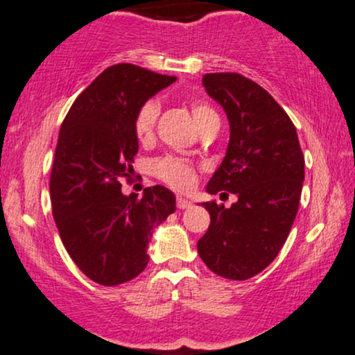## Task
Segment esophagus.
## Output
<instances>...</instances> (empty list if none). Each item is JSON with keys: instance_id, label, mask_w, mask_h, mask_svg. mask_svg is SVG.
<instances>
[{"instance_id": "1", "label": "esophagus", "mask_w": 355, "mask_h": 355, "mask_svg": "<svg viewBox=\"0 0 355 355\" xmlns=\"http://www.w3.org/2000/svg\"><path fill=\"white\" fill-rule=\"evenodd\" d=\"M191 206V201H188L187 198H183V196H177V208L178 209H187Z\"/></svg>"}]
</instances>
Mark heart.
Here are the masks:
<instances>
[{
	"label": "heart",
	"instance_id": "b5f03b06",
	"mask_svg": "<svg viewBox=\"0 0 355 355\" xmlns=\"http://www.w3.org/2000/svg\"><path fill=\"white\" fill-rule=\"evenodd\" d=\"M159 111L160 105L157 100L146 101L144 105L137 110L136 118H134V132H136V137L141 142L150 141L152 136H154ZM191 114L200 129H203L206 124L213 123V121H219L216 111L205 101L193 103ZM150 170L159 180L165 182L170 187L177 188V190H187V188L193 187V183L196 180L195 164H193L191 160L185 159V157H159V159L152 160Z\"/></svg>",
	"mask_w": 355,
	"mask_h": 355
}]
</instances>
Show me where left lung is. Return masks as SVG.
<instances>
[{"mask_svg": "<svg viewBox=\"0 0 355 355\" xmlns=\"http://www.w3.org/2000/svg\"><path fill=\"white\" fill-rule=\"evenodd\" d=\"M206 93L230 119V144L206 187L211 195L234 193L224 208L206 201L211 223L198 241L206 267L230 280H248L270 266L298 213L304 157L284 107L239 73H206Z\"/></svg>", "mask_w": 355, "mask_h": 355, "instance_id": "obj_1", "label": "left lung"}]
</instances>
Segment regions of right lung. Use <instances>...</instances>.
<instances>
[{
  "instance_id": "obj_1",
  "label": "right lung",
  "mask_w": 355,
  "mask_h": 355,
  "mask_svg": "<svg viewBox=\"0 0 355 355\" xmlns=\"http://www.w3.org/2000/svg\"><path fill=\"white\" fill-rule=\"evenodd\" d=\"M175 80L132 64L107 67L62 123L51 173L52 214L71 260L100 285H121L144 270L152 230L175 211L165 187L146 188L142 198L121 191L139 150L137 110Z\"/></svg>"
}]
</instances>
